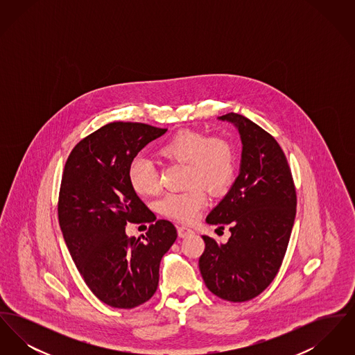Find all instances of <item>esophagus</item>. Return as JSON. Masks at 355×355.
<instances>
[{"mask_svg": "<svg viewBox=\"0 0 355 355\" xmlns=\"http://www.w3.org/2000/svg\"><path fill=\"white\" fill-rule=\"evenodd\" d=\"M177 232H178V236H181V238H185V236H190V234L194 233L191 229H189L186 226H178Z\"/></svg>", "mask_w": 355, "mask_h": 355, "instance_id": "esophagus-1", "label": "esophagus"}]
</instances>
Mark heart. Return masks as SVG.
<instances>
[{"mask_svg": "<svg viewBox=\"0 0 355 355\" xmlns=\"http://www.w3.org/2000/svg\"><path fill=\"white\" fill-rule=\"evenodd\" d=\"M158 157L185 164V191L166 194L158 202V211L180 223H191L207 205V191L220 194L236 177L234 144L225 135H209L201 130L184 129L171 135L157 149ZM129 181L139 196L158 191V173L150 159L138 157L130 164Z\"/></svg>", "mask_w": 355, "mask_h": 355, "instance_id": "heart-1", "label": "heart"}]
</instances>
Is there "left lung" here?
<instances>
[{
  "label": "left lung",
  "mask_w": 355,
  "mask_h": 355,
  "mask_svg": "<svg viewBox=\"0 0 355 355\" xmlns=\"http://www.w3.org/2000/svg\"><path fill=\"white\" fill-rule=\"evenodd\" d=\"M236 125L242 162L234 185L207 216V223L229 226L225 245L202 236L198 265L206 287L225 301L259 295L278 274L297 211V193L286 155L272 135L241 114L220 117Z\"/></svg>",
  "instance_id": "1"
}]
</instances>
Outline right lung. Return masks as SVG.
<instances>
[{
  "instance_id": "right-lung-1",
  "label": "right lung",
  "mask_w": 355,
  "mask_h": 355,
  "mask_svg": "<svg viewBox=\"0 0 355 355\" xmlns=\"http://www.w3.org/2000/svg\"><path fill=\"white\" fill-rule=\"evenodd\" d=\"M168 129L110 122L69 154L58 194V220L69 253L90 291L116 309L148 302L159 281V262L177 239L175 226L158 220L142 238L126 236L128 222L153 213L129 181L135 155Z\"/></svg>"
}]
</instances>
